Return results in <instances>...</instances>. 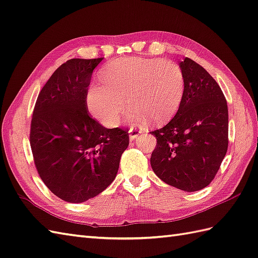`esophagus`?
Wrapping results in <instances>:
<instances>
[{
	"label": "esophagus",
	"instance_id": "obj_1",
	"mask_svg": "<svg viewBox=\"0 0 258 258\" xmlns=\"http://www.w3.org/2000/svg\"><path fill=\"white\" fill-rule=\"evenodd\" d=\"M141 133H142L141 129L131 127L130 130H129V138H130V140H135L136 138H137L138 136H139Z\"/></svg>",
	"mask_w": 258,
	"mask_h": 258
}]
</instances>
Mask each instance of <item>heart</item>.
I'll list each match as a JSON object with an SVG mask.
<instances>
[{"label":"heart","mask_w":258,"mask_h":258,"mask_svg":"<svg viewBox=\"0 0 258 258\" xmlns=\"http://www.w3.org/2000/svg\"><path fill=\"white\" fill-rule=\"evenodd\" d=\"M99 86L87 94L91 114L106 127H115L128 109L149 121H163L176 111L185 92V75L173 61L125 59L106 64L98 74Z\"/></svg>","instance_id":"heart-1"}]
</instances>
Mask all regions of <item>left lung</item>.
Instances as JSON below:
<instances>
[{
	"label": "left lung",
	"instance_id": "left-lung-1",
	"mask_svg": "<svg viewBox=\"0 0 258 258\" xmlns=\"http://www.w3.org/2000/svg\"><path fill=\"white\" fill-rule=\"evenodd\" d=\"M179 67L185 92L176 115L152 131L156 146L153 172L164 183L185 191L208 186L228 151V105L219 84L197 62L185 58Z\"/></svg>",
	"mask_w": 258,
	"mask_h": 258
}]
</instances>
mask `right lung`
I'll use <instances>...</instances> for the list:
<instances>
[{
  "mask_svg": "<svg viewBox=\"0 0 258 258\" xmlns=\"http://www.w3.org/2000/svg\"><path fill=\"white\" fill-rule=\"evenodd\" d=\"M103 58L71 59L53 72L36 100L29 141L40 178L56 197L84 203L115 179L129 134L91 117L86 97Z\"/></svg>",
  "mask_w": 258,
  "mask_h": 258,
  "instance_id": "1",
  "label": "right lung"
}]
</instances>
